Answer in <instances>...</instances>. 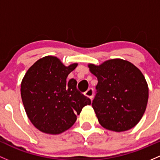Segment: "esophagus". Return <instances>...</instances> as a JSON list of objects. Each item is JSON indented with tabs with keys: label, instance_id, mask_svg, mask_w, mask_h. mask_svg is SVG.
Instances as JSON below:
<instances>
[{
	"label": "esophagus",
	"instance_id": "esophagus-1",
	"mask_svg": "<svg viewBox=\"0 0 160 160\" xmlns=\"http://www.w3.org/2000/svg\"><path fill=\"white\" fill-rule=\"evenodd\" d=\"M85 96L88 97V98L92 99V97H93V89H92V88H88V89L85 92Z\"/></svg>",
	"mask_w": 160,
	"mask_h": 160
}]
</instances>
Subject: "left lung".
<instances>
[{
  "instance_id": "left-lung-1",
  "label": "left lung",
  "mask_w": 160,
  "mask_h": 160,
  "mask_svg": "<svg viewBox=\"0 0 160 160\" xmlns=\"http://www.w3.org/2000/svg\"><path fill=\"white\" fill-rule=\"evenodd\" d=\"M88 66L98 78L92 105L100 125L115 132L136 126L146 111L149 98L147 82L141 71L120 58Z\"/></svg>"
}]
</instances>
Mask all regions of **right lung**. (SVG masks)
Here are the masks:
<instances>
[{
  "instance_id": "add662e5",
  "label": "right lung",
  "mask_w": 160,
  "mask_h": 160,
  "mask_svg": "<svg viewBox=\"0 0 160 160\" xmlns=\"http://www.w3.org/2000/svg\"><path fill=\"white\" fill-rule=\"evenodd\" d=\"M63 65L55 56H45L29 68L21 84L26 114L34 127L58 135L70 129L82 108L91 100L77 90L76 80L67 77L77 67Z\"/></svg>"
}]
</instances>
